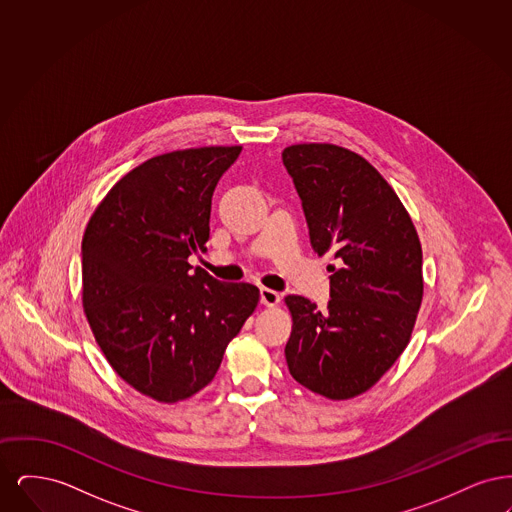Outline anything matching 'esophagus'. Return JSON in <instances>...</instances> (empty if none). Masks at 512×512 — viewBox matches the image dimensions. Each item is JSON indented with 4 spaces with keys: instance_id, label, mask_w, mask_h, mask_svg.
I'll use <instances>...</instances> for the list:
<instances>
[{
    "instance_id": "1",
    "label": "esophagus",
    "mask_w": 512,
    "mask_h": 512,
    "mask_svg": "<svg viewBox=\"0 0 512 512\" xmlns=\"http://www.w3.org/2000/svg\"><path fill=\"white\" fill-rule=\"evenodd\" d=\"M261 303L265 307H276L280 303V293L268 290V288H261Z\"/></svg>"
}]
</instances>
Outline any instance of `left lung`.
I'll list each match as a JSON object with an SVG mask.
<instances>
[{"instance_id": "8db88e82", "label": "left lung", "mask_w": 512, "mask_h": 512, "mask_svg": "<svg viewBox=\"0 0 512 512\" xmlns=\"http://www.w3.org/2000/svg\"><path fill=\"white\" fill-rule=\"evenodd\" d=\"M282 161L301 197L311 245L330 265L324 309L301 295L286 363L293 378L341 401L370 390L399 359L422 303V247L413 220L384 176L334 144H297Z\"/></svg>"}]
</instances>
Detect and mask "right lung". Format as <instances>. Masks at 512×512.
<instances>
[{
  "instance_id": "1",
  "label": "right lung",
  "mask_w": 512,
  "mask_h": 512,
  "mask_svg": "<svg viewBox=\"0 0 512 512\" xmlns=\"http://www.w3.org/2000/svg\"><path fill=\"white\" fill-rule=\"evenodd\" d=\"M242 146L147 159L103 197L82 238V303L105 359L161 403L203 390L259 288L188 263L209 240L211 197Z\"/></svg>"
}]
</instances>
